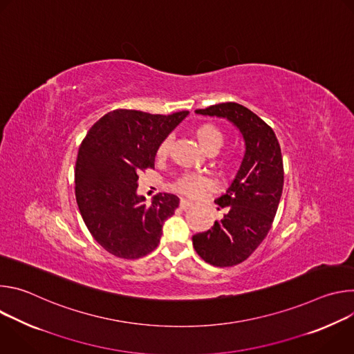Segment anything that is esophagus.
I'll list each match as a JSON object with an SVG mask.
<instances>
[{
    "mask_svg": "<svg viewBox=\"0 0 354 354\" xmlns=\"http://www.w3.org/2000/svg\"><path fill=\"white\" fill-rule=\"evenodd\" d=\"M192 206H193L192 201H189V200H186V198H180V209L186 210V209H190Z\"/></svg>",
    "mask_w": 354,
    "mask_h": 354,
    "instance_id": "esophagus-1",
    "label": "esophagus"
}]
</instances>
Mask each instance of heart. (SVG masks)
Wrapping results in <instances>:
<instances>
[{
	"label": "heart",
	"instance_id": "1",
	"mask_svg": "<svg viewBox=\"0 0 354 354\" xmlns=\"http://www.w3.org/2000/svg\"><path fill=\"white\" fill-rule=\"evenodd\" d=\"M194 136L207 154H216L224 147L227 141L225 133L216 124L213 123H201L194 127ZM169 147H171V137H167L162 140V142L158 145L157 149V157L158 158H165L169 153ZM235 162V157L232 154H227L221 158L218 162L220 168L227 169L231 168ZM209 187V180L205 176H197V175H182L176 179L174 183V189L179 193L187 194V196H197L200 194L201 190H205Z\"/></svg>",
	"mask_w": 354,
	"mask_h": 354
}]
</instances>
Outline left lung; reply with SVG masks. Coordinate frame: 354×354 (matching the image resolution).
Wrapping results in <instances>:
<instances>
[{
  "mask_svg": "<svg viewBox=\"0 0 354 354\" xmlns=\"http://www.w3.org/2000/svg\"><path fill=\"white\" fill-rule=\"evenodd\" d=\"M196 113L228 119L245 140L241 168L228 190L216 200L218 210H225L224 217L192 238L205 262L230 268L254 254L272 228L284 183L281 149L272 127L239 104H217Z\"/></svg>",
  "mask_w": 354,
  "mask_h": 354,
  "instance_id": "left-lung-1",
  "label": "left lung"
}]
</instances>
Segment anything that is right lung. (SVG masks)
<instances>
[{
  "instance_id": "obj_1",
  "label": "right lung",
  "mask_w": 354,
  "mask_h": 354,
  "mask_svg": "<svg viewBox=\"0 0 354 354\" xmlns=\"http://www.w3.org/2000/svg\"><path fill=\"white\" fill-rule=\"evenodd\" d=\"M116 109L100 118L81 142L75 164V197L96 242L122 259L153 252L162 224L179 206L175 194H157L151 205L137 196L138 174L154 168L158 145L187 116Z\"/></svg>"
}]
</instances>
